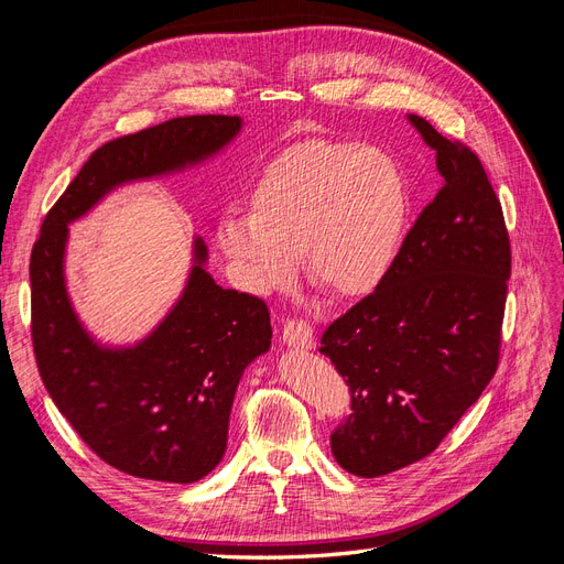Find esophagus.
I'll use <instances>...</instances> for the list:
<instances>
[{"instance_id":"obj_1","label":"esophagus","mask_w":564,"mask_h":564,"mask_svg":"<svg viewBox=\"0 0 564 564\" xmlns=\"http://www.w3.org/2000/svg\"><path fill=\"white\" fill-rule=\"evenodd\" d=\"M282 340L289 348H299V350H311L315 346L313 338V327L303 319H289L282 329Z\"/></svg>"}]
</instances>
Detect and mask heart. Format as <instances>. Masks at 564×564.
<instances>
[{
	"label": "heart",
	"mask_w": 564,
	"mask_h": 564,
	"mask_svg": "<svg viewBox=\"0 0 564 564\" xmlns=\"http://www.w3.org/2000/svg\"><path fill=\"white\" fill-rule=\"evenodd\" d=\"M409 197L386 152L355 143H308L270 164L251 212H230L218 247L245 286L270 294L294 280L301 251L315 284L338 296L377 289L404 240Z\"/></svg>",
	"instance_id": "obj_1"
}]
</instances>
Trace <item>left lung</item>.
<instances>
[{
  "label": "left lung",
  "instance_id": "8db88e82",
  "mask_svg": "<svg viewBox=\"0 0 564 564\" xmlns=\"http://www.w3.org/2000/svg\"><path fill=\"white\" fill-rule=\"evenodd\" d=\"M406 119L435 150L442 187L383 282L319 340L352 400L332 454L360 477L435 452L499 365L510 278L501 202L470 148L419 115Z\"/></svg>",
  "mask_w": 564,
  "mask_h": 564
}]
</instances>
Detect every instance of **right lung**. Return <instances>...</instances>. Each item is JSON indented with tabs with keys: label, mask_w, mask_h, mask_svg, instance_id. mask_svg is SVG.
<instances>
[{
	"label": "right lung",
	"mask_w": 564,
	"mask_h": 564,
	"mask_svg": "<svg viewBox=\"0 0 564 564\" xmlns=\"http://www.w3.org/2000/svg\"><path fill=\"white\" fill-rule=\"evenodd\" d=\"M240 131L242 117L193 115L98 148L46 214L30 256L32 346L46 392L106 464L143 480L191 485L220 464L235 390L270 348V313L261 299L216 284L195 237L183 292L158 327L131 346L100 344L67 294L70 224L119 185L204 164Z\"/></svg>",
	"instance_id": "obj_1"
}]
</instances>
